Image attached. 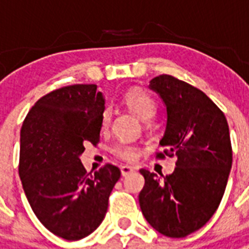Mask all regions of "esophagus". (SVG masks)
Returning a JSON list of instances; mask_svg holds the SVG:
<instances>
[{"instance_id":"obj_1","label":"esophagus","mask_w":249,"mask_h":249,"mask_svg":"<svg viewBox=\"0 0 249 249\" xmlns=\"http://www.w3.org/2000/svg\"><path fill=\"white\" fill-rule=\"evenodd\" d=\"M120 169H121V174H123L124 177H126V176H129V174L133 173V172L136 170L133 166L130 165H121Z\"/></svg>"}]
</instances>
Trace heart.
<instances>
[{
    "label": "heart",
    "instance_id": "obj_1",
    "mask_svg": "<svg viewBox=\"0 0 249 249\" xmlns=\"http://www.w3.org/2000/svg\"><path fill=\"white\" fill-rule=\"evenodd\" d=\"M125 106L128 107L133 113H136L137 116L140 117L142 121H148L154 119L158 112V105H156L155 99L144 90L140 88H133L128 90L124 94L123 98ZM111 111L106 108L102 113L101 117V126L103 130L108 129L109 123H111ZM112 152L117 158L123 160H134L137 158V148L133 144L125 143V142H119L112 147Z\"/></svg>",
    "mask_w": 249,
    "mask_h": 249
}]
</instances>
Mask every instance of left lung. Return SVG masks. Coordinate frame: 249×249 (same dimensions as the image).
<instances>
[{"instance_id": "8db88e82", "label": "left lung", "mask_w": 249, "mask_h": 249, "mask_svg": "<svg viewBox=\"0 0 249 249\" xmlns=\"http://www.w3.org/2000/svg\"><path fill=\"white\" fill-rule=\"evenodd\" d=\"M166 106V128L156 159L177 156L176 169L159 179L140 172L144 186L140 205L144 218L169 238H183L203 228L218 208L232 164L228 120L214 102L173 76L150 81Z\"/></svg>"}]
</instances>
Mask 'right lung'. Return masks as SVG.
Here are the masks:
<instances>
[{"label":"right lung","instance_id":"obj_1","mask_svg":"<svg viewBox=\"0 0 249 249\" xmlns=\"http://www.w3.org/2000/svg\"><path fill=\"white\" fill-rule=\"evenodd\" d=\"M105 98L94 84L63 86L41 97L20 130L19 176L29 205L49 231L66 240L90 235L101 225L121 176L107 163L88 173L80 155L97 146Z\"/></svg>","mask_w":249,"mask_h":249}]
</instances>
